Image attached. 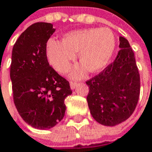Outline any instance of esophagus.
I'll use <instances>...</instances> for the list:
<instances>
[{
  "mask_svg": "<svg viewBox=\"0 0 152 152\" xmlns=\"http://www.w3.org/2000/svg\"><path fill=\"white\" fill-rule=\"evenodd\" d=\"M77 85V83H75V82H70V88H71L72 90L75 89Z\"/></svg>",
  "mask_w": 152,
  "mask_h": 152,
  "instance_id": "34e87169",
  "label": "esophagus"
}]
</instances>
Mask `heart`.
Here are the masks:
<instances>
[{"mask_svg": "<svg viewBox=\"0 0 152 152\" xmlns=\"http://www.w3.org/2000/svg\"><path fill=\"white\" fill-rule=\"evenodd\" d=\"M115 44L114 35L108 29L78 30L65 34L61 43L49 41L47 56L53 68L60 73H65L78 52V61L82 65L74 69L72 77L80 78L85 75L86 69L90 73L101 71L111 60Z\"/></svg>", "mask_w": 152, "mask_h": 152, "instance_id": "obj_1", "label": "heart"}]
</instances>
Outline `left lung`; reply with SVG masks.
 <instances>
[{
	"instance_id": "obj_1",
	"label": "left lung",
	"mask_w": 152,
	"mask_h": 152,
	"mask_svg": "<svg viewBox=\"0 0 152 152\" xmlns=\"http://www.w3.org/2000/svg\"><path fill=\"white\" fill-rule=\"evenodd\" d=\"M113 62L86 83L87 100L93 118L101 125L114 126L125 121L134 111L140 93V77L134 53L129 42L119 37Z\"/></svg>"
}]
</instances>
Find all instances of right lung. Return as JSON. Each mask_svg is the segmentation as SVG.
I'll return each instance as SVG.
<instances>
[{
    "label": "right lung",
    "instance_id": "right-lung-1",
    "mask_svg": "<svg viewBox=\"0 0 152 152\" xmlns=\"http://www.w3.org/2000/svg\"><path fill=\"white\" fill-rule=\"evenodd\" d=\"M52 23H36L23 31L12 51L10 79L15 107L35 129L53 128L65 116V99L72 94L69 82L49 65L47 42Z\"/></svg>",
    "mask_w": 152,
    "mask_h": 152
}]
</instances>
